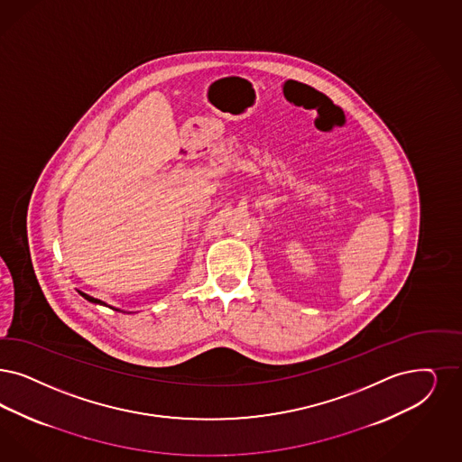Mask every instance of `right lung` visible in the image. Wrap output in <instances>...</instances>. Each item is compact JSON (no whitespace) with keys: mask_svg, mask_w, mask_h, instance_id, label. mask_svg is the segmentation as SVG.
I'll return each instance as SVG.
<instances>
[{"mask_svg":"<svg viewBox=\"0 0 462 462\" xmlns=\"http://www.w3.org/2000/svg\"><path fill=\"white\" fill-rule=\"evenodd\" d=\"M79 292H80V294H82V296H84V298H86L87 301H90V303H96V305H104V307H107V305H106V303H104V301H101V300H97V298H92V296H88V294H86V292H82V291H79ZM109 308H113V307H109ZM113 310H116V311H120V310H118V308H113Z\"/></svg>","mask_w":462,"mask_h":462,"instance_id":"1","label":"right lung"}]
</instances>
